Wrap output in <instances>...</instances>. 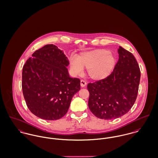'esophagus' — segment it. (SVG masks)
I'll list each match as a JSON object with an SVG mask.
<instances>
[{
  "mask_svg": "<svg viewBox=\"0 0 158 158\" xmlns=\"http://www.w3.org/2000/svg\"><path fill=\"white\" fill-rule=\"evenodd\" d=\"M86 85V82H85V81H84V80H81V86H82V87H84Z\"/></svg>",
  "mask_w": 158,
  "mask_h": 158,
  "instance_id": "esophagus-1",
  "label": "esophagus"
}]
</instances>
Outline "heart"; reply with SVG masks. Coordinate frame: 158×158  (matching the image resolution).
Masks as SVG:
<instances>
[{
    "mask_svg": "<svg viewBox=\"0 0 158 158\" xmlns=\"http://www.w3.org/2000/svg\"><path fill=\"white\" fill-rule=\"evenodd\" d=\"M70 70L73 75L83 73L86 68L88 76L94 81L106 78L117 64L115 56L106 49H96L81 53L77 58L70 59Z\"/></svg>",
    "mask_w": 158,
    "mask_h": 158,
    "instance_id": "b5f03b06",
    "label": "heart"
}]
</instances>
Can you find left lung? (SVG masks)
<instances>
[{
    "label": "left lung",
    "instance_id": "1",
    "mask_svg": "<svg viewBox=\"0 0 158 158\" xmlns=\"http://www.w3.org/2000/svg\"><path fill=\"white\" fill-rule=\"evenodd\" d=\"M119 59L106 78L89 83L88 107L97 118L112 120L129 111L136 99L141 72L132 53L120 46Z\"/></svg>",
    "mask_w": 158,
    "mask_h": 158
}]
</instances>
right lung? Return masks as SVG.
<instances>
[{
  "mask_svg": "<svg viewBox=\"0 0 158 158\" xmlns=\"http://www.w3.org/2000/svg\"><path fill=\"white\" fill-rule=\"evenodd\" d=\"M69 62L53 44L36 50L24 64L22 90L27 108L36 117L56 120L68 111L73 96L81 89V81L69 76Z\"/></svg>",
  "mask_w": 158,
  "mask_h": 158,
  "instance_id": "1",
  "label": "right lung"
}]
</instances>
